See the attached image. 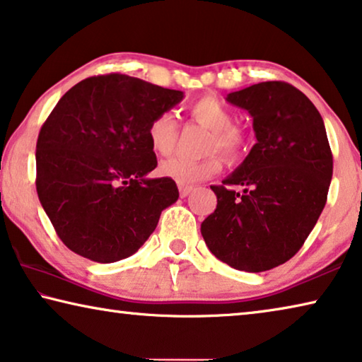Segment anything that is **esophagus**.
I'll use <instances>...</instances> for the list:
<instances>
[{
    "label": "esophagus",
    "mask_w": 362,
    "mask_h": 362,
    "mask_svg": "<svg viewBox=\"0 0 362 362\" xmlns=\"http://www.w3.org/2000/svg\"><path fill=\"white\" fill-rule=\"evenodd\" d=\"M192 192H193V187H188V185H180L179 187V193H180L182 198L188 197V194H190Z\"/></svg>",
    "instance_id": "1"
}]
</instances>
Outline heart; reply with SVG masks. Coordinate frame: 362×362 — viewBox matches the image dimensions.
I'll list each match as a JSON object with an SVG mask.
<instances>
[{
  "instance_id": "b5f03b06",
  "label": "heart",
  "mask_w": 362,
  "mask_h": 362,
  "mask_svg": "<svg viewBox=\"0 0 362 362\" xmlns=\"http://www.w3.org/2000/svg\"><path fill=\"white\" fill-rule=\"evenodd\" d=\"M188 112L194 122L209 130L211 135L206 151H221L228 159H237L242 154L248 139H246L245 130L235 125V112L230 106H227L216 96L206 95L192 103ZM177 134H179L177 120L174 112L170 111L158 112L146 129L150 146L160 156H168L174 151ZM221 168L222 160L216 153L203 159L174 156L160 163L159 174L179 185H193L217 174Z\"/></svg>"
}]
</instances>
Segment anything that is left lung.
<instances>
[{
  "instance_id": "8db88e82",
  "label": "left lung",
  "mask_w": 362,
  "mask_h": 362,
  "mask_svg": "<svg viewBox=\"0 0 362 362\" xmlns=\"http://www.w3.org/2000/svg\"><path fill=\"white\" fill-rule=\"evenodd\" d=\"M227 101L253 116L257 143L230 177L211 187L217 206L202 235L217 259L264 272L305 245L327 203L334 156L319 111L293 85L261 82Z\"/></svg>"
}]
</instances>
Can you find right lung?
<instances>
[{
    "instance_id": "right-lung-1",
    "label": "right lung",
    "mask_w": 362,
    "mask_h": 362,
    "mask_svg": "<svg viewBox=\"0 0 362 362\" xmlns=\"http://www.w3.org/2000/svg\"><path fill=\"white\" fill-rule=\"evenodd\" d=\"M182 98L179 90L112 72L82 80L57 101L38 134L35 185L69 250L116 262L154 232L179 188L165 177L145 179L158 165L146 129Z\"/></svg>"
}]
</instances>
